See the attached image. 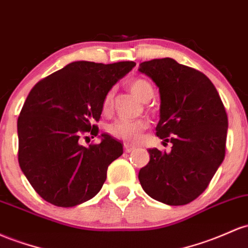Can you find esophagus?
Segmentation results:
<instances>
[{
    "instance_id": "esophagus-1",
    "label": "esophagus",
    "mask_w": 248,
    "mask_h": 248,
    "mask_svg": "<svg viewBox=\"0 0 248 248\" xmlns=\"http://www.w3.org/2000/svg\"><path fill=\"white\" fill-rule=\"evenodd\" d=\"M124 152H126V153H130V152H132V151H134L135 147L129 146L128 143H124Z\"/></svg>"
}]
</instances>
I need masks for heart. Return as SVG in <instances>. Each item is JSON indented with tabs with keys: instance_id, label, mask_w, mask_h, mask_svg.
I'll return each mask as SVG.
<instances>
[{
	"instance_id": "heart-1",
	"label": "heart",
	"mask_w": 248,
	"mask_h": 248,
	"mask_svg": "<svg viewBox=\"0 0 248 248\" xmlns=\"http://www.w3.org/2000/svg\"><path fill=\"white\" fill-rule=\"evenodd\" d=\"M129 89L141 101H148L154 94V89L152 84L145 78H133L129 82ZM113 97V91L107 92L105 97H103L101 109L102 113L106 114V115L111 111ZM147 128H148V121L145 119H118L110 124L108 130L114 138L121 139V140L127 141V142H138L141 139L142 132Z\"/></svg>"
}]
</instances>
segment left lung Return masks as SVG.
Instances as JSON below:
<instances>
[{
	"label": "left lung",
	"mask_w": 248,
	"mask_h": 248,
	"mask_svg": "<svg viewBox=\"0 0 248 248\" xmlns=\"http://www.w3.org/2000/svg\"><path fill=\"white\" fill-rule=\"evenodd\" d=\"M161 96L156 135L173 143L170 153L148 149L139 172L147 194L166 205H187L208 187L226 153L228 119L212 81L170 58L140 64Z\"/></svg>",
	"instance_id": "left-lung-1"
}]
</instances>
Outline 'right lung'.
<instances>
[{
  "label": "right lung",
  "mask_w": 248,
  "mask_h": 248,
  "mask_svg": "<svg viewBox=\"0 0 248 248\" xmlns=\"http://www.w3.org/2000/svg\"><path fill=\"white\" fill-rule=\"evenodd\" d=\"M134 66L133 61L72 62L29 92L17 120V156L43 200L73 207L101 189L108 166L124 153L122 145L108 134L89 147L81 146L80 139L87 132L99 135L95 122L101 118L103 97Z\"/></svg>",
  "instance_id": "add662e5"
}]
</instances>
